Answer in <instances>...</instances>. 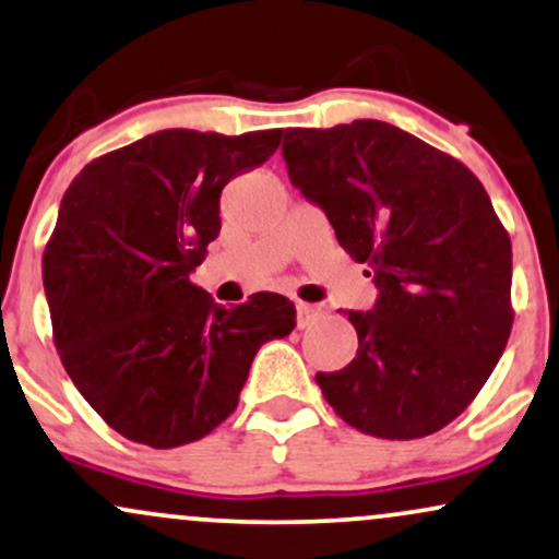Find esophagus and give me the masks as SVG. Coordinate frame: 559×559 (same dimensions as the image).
<instances>
[{"mask_svg": "<svg viewBox=\"0 0 559 559\" xmlns=\"http://www.w3.org/2000/svg\"><path fill=\"white\" fill-rule=\"evenodd\" d=\"M295 311H298V330H308V326H313L321 317H324V311L311 304H298Z\"/></svg>", "mask_w": 559, "mask_h": 559, "instance_id": "esophagus-1", "label": "esophagus"}]
</instances>
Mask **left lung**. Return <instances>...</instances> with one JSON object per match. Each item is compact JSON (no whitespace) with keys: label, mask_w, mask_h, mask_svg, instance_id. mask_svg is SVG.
Segmentation results:
<instances>
[{"label":"left lung","mask_w":559,"mask_h":559,"mask_svg":"<svg viewBox=\"0 0 559 559\" xmlns=\"http://www.w3.org/2000/svg\"><path fill=\"white\" fill-rule=\"evenodd\" d=\"M282 156L379 290L371 311H347L356 358L317 373L326 403L364 435H435L468 408L513 330V248L487 190L379 120L293 128Z\"/></svg>","instance_id":"8db88e82"}]
</instances>
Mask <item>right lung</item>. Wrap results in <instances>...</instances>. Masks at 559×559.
I'll return each instance as SVG.
<instances>
[{
	"label": "right lung",
	"instance_id": "obj_1",
	"mask_svg": "<svg viewBox=\"0 0 559 559\" xmlns=\"http://www.w3.org/2000/svg\"><path fill=\"white\" fill-rule=\"evenodd\" d=\"M282 130H159L70 182L44 251L55 345L72 384L122 437L156 450L238 408L253 356L295 326L285 295L225 308L190 282L219 235V195L274 154Z\"/></svg>",
	"mask_w": 559,
	"mask_h": 559
}]
</instances>
